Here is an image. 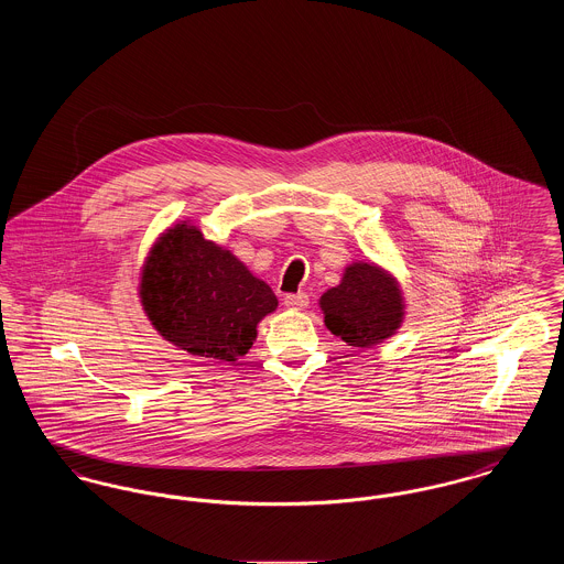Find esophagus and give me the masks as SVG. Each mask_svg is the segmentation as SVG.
I'll use <instances>...</instances> for the list:
<instances>
[{"label":"esophagus","mask_w":564,"mask_h":564,"mask_svg":"<svg viewBox=\"0 0 564 564\" xmlns=\"http://www.w3.org/2000/svg\"><path fill=\"white\" fill-rule=\"evenodd\" d=\"M283 304L288 306V308H306L308 306V295L304 294V292H297V294H288L283 297Z\"/></svg>","instance_id":"34e87169"}]
</instances>
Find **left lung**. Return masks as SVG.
<instances>
[{"instance_id":"8db88e82","label":"left lung","mask_w":564,"mask_h":564,"mask_svg":"<svg viewBox=\"0 0 564 564\" xmlns=\"http://www.w3.org/2000/svg\"><path fill=\"white\" fill-rule=\"evenodd\" d=\"M325 325L349 347L368 349L402 323V295L395 281L372 264H352L343 283L322 295Z\"/></svg>"}]
</instances>
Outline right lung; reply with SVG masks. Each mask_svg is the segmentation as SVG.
<instances>
[{"label": "right lung", "instance_id": "1", "mask_svg": "<svg viewBox=\"0 0 564 564\" xmlns=\"http://www.w3.org/2000/svg\"><path fill=\"white\" fill-rule=\"evenodd\" d=\"M141 302L169 343L221 361L251 349L258 322L279 304L269 285L230 251L186 224L169 230L152 249Z\"/></svg>", "mask_w": 564, "mask_h": 564}]
</instances>
